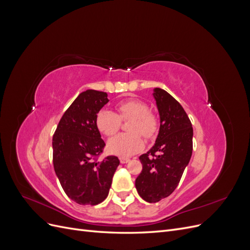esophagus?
<instances>
[{
  "instance_id": "obj_1",
  "label": "esophagus",
  "mask_w": 250,
  "mask_h": 250,
  "mask_svg": "<svg viewBox=\"0 0 250 250\" xmlns=\"http://www.w3.org/2000/svg\"><path fill=\"white\" fill-rule=\"evenodd\" d=\"M130 160L129 158H127V157H120V162H121V164H127L128 162H129Z\"/></svg>"
}]
</instances>
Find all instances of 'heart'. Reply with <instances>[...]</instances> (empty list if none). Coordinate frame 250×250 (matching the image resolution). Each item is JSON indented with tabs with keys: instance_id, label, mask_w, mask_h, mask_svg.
Here are the masks:
<instances>
[{
	"instance_id": "obj_1",
	"label": "heart",
	"mask_w": 250,
	"mask_h": 250,
	"mask_svg": "<svg viewBox=\"0 0 250 250\" xmlns=\"http://www.w3.org/2000/svg\"><path fill=\"white\" fill-rule=\"evenodd\" d=\"M131 121L128 124L130 133H120L107 142V150L118 156H130L142 150L144 142L152 140L158 132L160 122L149 105L140 99L126 100L118 104L117 113L107 108H102L96 115V126L102 134L111 137L118 132L121 124Z\"/></svg>"
}]
</instances>
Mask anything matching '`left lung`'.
<instances>
[{"instance_id": "8db88e82", "label": "left lung", "mask_w": 250, "mask_h": 250, "mask_svg": "<svg viewBox=\"0 0 250 250\" xmlns=\"http://www.w3.org/2000/svg\"><path fill=\"white\" fill-rule=\"evenodd\" d=\"M161 127L154 146L140 156L143 169L135 179L141 197L154 203L168 197L178 186L191 160L193 127L180 103L162 88H154Z\"/></svg>"}]
</instances>
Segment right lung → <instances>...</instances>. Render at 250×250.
I'll use <instances>...</instances> for the list:
<instances>
[{"label": "right lung", "instance_id": "obj_1", "mask_svg": "<svg viewBox=\"0 0 250 250\" xmlns=\"http://www.w3.org/2000/svg\"><path fill=\"white\" fill-rule=\"evenodd\" d=\"M108 102L107 94L95 89L81 93L60 119L53 135V166L64 193L82 206L107 197L117 156L98 160L105 147L96 126V115Z\"/></svg>", "mask_w": 250, "mask_h": 250}]
</instances>
